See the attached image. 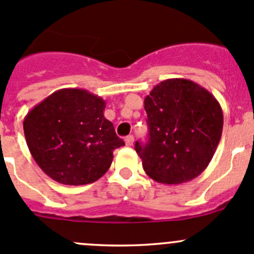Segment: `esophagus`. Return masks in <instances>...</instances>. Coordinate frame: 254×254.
<instances>
[{"label":"esophagus","mask_w":254,"mask_h":254,"mask_svg":"<svg viewBox=\"0 0 254 254\" xmlns=\"http://www.w3.org/2000/svg\"><path fill=\"white\" fill-rule=\"evenodd\" d=\"M125 143H127V146H131L134 143V136L129 135V136L125 137Z\"/></svg>","instance_id":"1"}]
</instances>
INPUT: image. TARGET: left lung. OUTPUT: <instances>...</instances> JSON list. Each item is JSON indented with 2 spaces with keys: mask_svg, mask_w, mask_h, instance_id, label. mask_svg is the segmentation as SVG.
I'll use <instances>...</instances> for the list:
<instances>
[{
  "mask_svg": "<svg viewBox=\"0 0 254 254\" xmlns=\"http://www.w3.org/2000/svg\"><path fill=\"white\" fill-rule=\"evenodd\" d=\"M148 140L135 150L150 178L181 184L196 178L211 161L222 134L224 114L204 87L186 78L160 82L143 101Z\"/></svg>",
  "mask_w": 254,
  "mask_h": 254,
  "instance_id": "obj_1",
  "label": "left lung"
}]
</instances>
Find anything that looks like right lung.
<instances>
[{
  "label": "right lung",
  "mask_w": 254,
  "mask_h": 254,
  "mask_svg": "<svg viewBox=\"0 0 254 254\" xmlns=\"http://www.w3.org/2000/svg\"><path fill=\"white\" fill-rule=\"evenodd\" d=\"M106 102L86 89L54 92L24 118L25 141L43 172L58 183H93L125 143L104 118Z\"/></svg>",
  "instance_id": "right-lung-1"
}]
</instances>
